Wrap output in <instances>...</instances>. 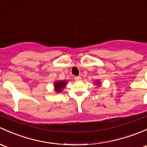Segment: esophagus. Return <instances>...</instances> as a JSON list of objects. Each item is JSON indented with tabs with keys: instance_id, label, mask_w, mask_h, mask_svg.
Listing matches in <instances>:
<instances>
[{
	"instance_id": "obj_1",
	"label": "esophagus",
	"mask_w": 147,
	"mask_h": 147,
	"mask_svg": "<svg viewBox=\"0 0 147 147\" xmlns=\"http://www.w3.org/2000/svg\"><path fill=\"white\" fill-rule=\"evenodd\" d=\"M81 77L80 76H76L75 78V80H76V81H80V80H81Z\"/></svg>"
}]
</instances>
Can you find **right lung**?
Masks as SVG:
<instances>
[{
  "instance_id": "right-lung-1",
  "label": "right lung",
  "mask_w": 147,
  "mask_h": 147,
  "mask_svg": "<svg viewBox=\"0 0 147 147\" xmlns=\"http://www.w3.org/2000/svg\"><path fill=\"white\" fill-rule=\"evenodd\" d=\"M66 82L65 81H58L55 83V89L57 92H61L62 89L65 87L66 86Z\"/></svg>"
}]
</instances>
